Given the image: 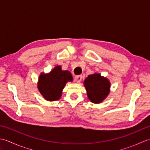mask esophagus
I'll list each match as a JSON object with an SVG mask.
<instances>
[{"label":"esophagus","instance_id":"34e87169","mask_svg":"<svg viewBox=\"0 0 150 150\" xmlns=\"http://www.w3.org/2000/svg\"><path fill=\"white\" fill-rule=\"evenodd\" d=\"M75 81L77 82H80L82 81V76L81 75H77L75 77Z\"/></svg>","mask_w":150,"mask_h":150}]
</instances>
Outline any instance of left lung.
Returning a JSON list of instances; mask_svg holds the SVG:
<instances>
[{
  "mask_svg": "<svg viewBox=\"0 0 150 150\" xmlns=\"http://www.w3.org/2000/svg\"><path fill=\"white\" fill-rule=\"evenodd\" d=\"M110 82L106 77L95 73L88 76L84 81L88 99L94 104L101 103L110 92Z\"/></svg>",
  "mask_w": 150,
  "mask_h": 150,
  "instance_id": "obj_1",
  "label": "left lung"
}]
</instances>
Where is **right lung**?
I'll return each mask as SVG.
<instances>
[{"instance_id":"obj_1","label":"right lung","mask_w":150,"mask_h":150,"mask_svg":"<svg viewBox=\"0 0 150 150\" xmlns=\"http://www.w3.org/2000/svg\"><path fill=\"white\" fill-rule=\"evenodd\" d=\"M73 80L71 73L62 70L61 66H57L48 73H40L37 88L45 100L55 101L61 97L67 82H72Z\"/></svg>"}]
</instances>
